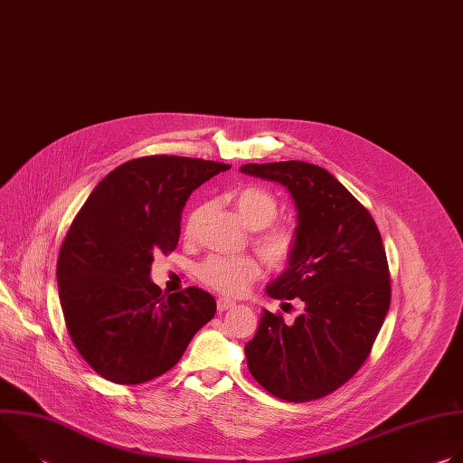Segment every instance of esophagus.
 I'll return each instance as SVG.
<instances>
[{"label":"esophagus","mask_w":463,"mask_h":463,"mask_svg":"<svg viewBox=\"0 0 463 463\" xmlns=\"http://www.w3.org/2000/svg\"><path fill=\"white\" fill-rule=\"evenodd\" d=\"M216 306H218V311H227V309L234 307L236 304H234V300H229V298H218Z\"/></svg>","instance_id":"34e87169"}]
</instances>
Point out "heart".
Instances as JSON below:
<instances>
[{"label":"heart","instance_id":"obj_1","mask_svg":"<svg viewBox=\"0 0 463 463\" xmlns=\"http://www.w3.org/2000/svg\"><path fill=\"white\" fill-rule=\"evenodd\" d=\"M232 203L243 223L256 231L254 247L260 256L271 268H284L297 250L298 238L293 227L273 225L280 213L277 197L260 186H240L232 194ZM203 214V205L195 207L188 214L184 223V232L188 238L195 234ZM197 275L211 289L222 295L236 297L241 295L256 279H260L261 266L252 256H211L202 263Z\"/></svg>","mask_w":463,"mask_h":463}]
</instances>
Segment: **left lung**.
<instances>
[{"label": "left lung", "mask_w": 463, "mask_h": 463, "mask_svg": "<svg viewBox=\"0 0 463 463\" xmlns=\"http://www.w3.org/2000/svg\"><path fill=\"white\" fill-rule=\"evenodd\" d=\"M240 170L284 184L293 197L298 245L268 295L306 304L293 324L263 309L245 345L249 372L280 400L324 398L363 366L390 307L379 229L348 188L317 165L249 163Z\"/></svg>", "instance_id": "1"}]
</instances>
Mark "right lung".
I'll use <instances>...</instances> for the list:
<instances>
[{
  "mask_svg": "<svg viewBox=\"0 0 463 463\" xmlns=\"http://www.w3.org/2000/svg\"><path fill=\"white\" fill-rule=\"evenodd\" d=\"M231 165L177 156L131 159L90 194L65 234L56 280L68 334L104 379L139 384L168 372L216 313L200 288L165 297L156 252L175 249L188 195Z\"/></svg>",
  "mask_w": 463,
  "mask_h": 463,
  "instance_id": "obj_1",
  "label": "right lung"
}]
</instances>
